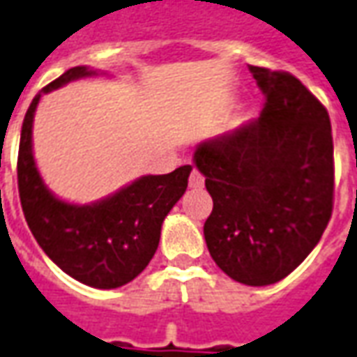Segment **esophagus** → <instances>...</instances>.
<instances>
[{
	"mask_svg": "<svg viewBox=\"0 0 357 357\" xmlns=\"http://www.w3.org/2000/svg\"><path fill=\"white\" fill-rule=\"evenodd\" d=\"M203 185H205V178L201 176V172L193 169V172H191V176H189V188H191V189H201Z\"/></svg>",
	"mask_w": 357,
	"mask_h": 357,
	"instance_id": "esophagus-1",
	"label": "esophagus"
}]
</instances>
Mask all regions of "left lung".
Masks as SVG:
<instances>
[{
  "mask_svg": "<svg viewBox=\"0 0 357 357\" xmlns=\"http://www.w3.org/2000/svg\"><path fill=\"white\" fill-rule=\"evenodd\" d=\"M266 96L260 117L193 152L213 211L211 258L229 278L278 283L319 244L332 215L334 146L328 113L287 72L250 66Z\"/></svg>",
  "mask_w": 357,
  "mask_h": 357,
  "instance_id": "left-lung-1",
  "label": "left lung"
}]
</instances>
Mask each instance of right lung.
Instances as JSON below:
<instances>
[{
  "mask_svg": "<svg viewBox=\"0 0 357 357\" xmlns=\"http://www.w3.org/2000/svg\"><path fill=\"white\" fill-rule=\"evenodd\" d=\"M91 76H97L91 68H70L33 99L21 128L17 181L26 225L46 256L79 283L117 289L135 280L156 254L162 222L185 193L191 166L164 176H142L89 205L58 199L46 188L35 164L36 105L43 93Z\"/></svg>",
  "mask_w": 357,
  "mask_h": 357,
  "instance_id": "1",
  "label": "right lung"
}]
</instances>
